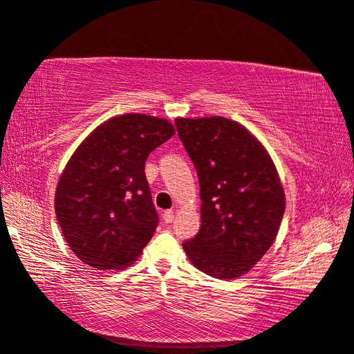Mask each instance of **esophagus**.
<instances>
[{"label": "esophagus", "mask_w": 354, "mask_h": 354, "mask_svg": "<svg viewBox=\"0 0 354 354\" xmlns=\"http://www.w3.org/2000/svg\"><path fill=\"white\" fill-rule=\"evenodd\" d=\"M176 218V212H172V209H167V212L163 213V221L166 224H171V222Z\"/></svg>", "instance_id": "1"}]
</instances>
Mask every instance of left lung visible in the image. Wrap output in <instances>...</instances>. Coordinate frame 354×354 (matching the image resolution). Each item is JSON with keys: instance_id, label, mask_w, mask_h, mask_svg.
<instances>
[{"instance_id": "left-lung-1", "label": "left lung", "mask_w": 354, "mask_h": 354, "mask_svg": "<svg viewBox=\"0 0 354 354\" xmlns=\"http://www.w3.org/2000/svg\"><path fill=\"white\" fill-rule=\"evenodd\" d=\"M201 183V230L185 241L191 264L207 275L233 280L270 249L286 197L263 142L224 116L176 118Z\"/></svg>"}]
</instances>
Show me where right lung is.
Returning a JSON list of instances; mask_svg holds the SVG:
<instances>
[{
	"instance_id": "add662e5",
	"label": "right lung",
	"mask_w": 354,
	"mask_h": 354,
	"mask_svg": "<svg viewBox=\"0 0 354 354\" xmlns=\"http://www.w3.org/2000/svg\"><path fill=\"white\" fill-rule=\"evenodd\" d=\"M176 133L165 118H110L80 142L55 188L54 208L66 244L99 270L129 268L158 224L145 163Z\"/></svg>"
}]
</instances>
